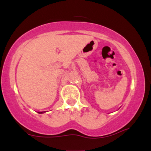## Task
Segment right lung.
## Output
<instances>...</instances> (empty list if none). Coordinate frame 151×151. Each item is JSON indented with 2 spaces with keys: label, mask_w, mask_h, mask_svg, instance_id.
Listing matches in <instances>:
<instances>
[{
  "label": "right lung",
  "mask_w": 151,
  "mask_h": 151,
  "mask_svg": "<svg viewBox=\"0 0 151 151\" xmlns=\"http://www.w3.org/2000/svg\"><path fill=\"white\" fill-rule=\"evenodd\" d=\"M43 112H39V113H43Z\"/></svg>",
  "instance_id": "add662e5"
}]
</instances>
